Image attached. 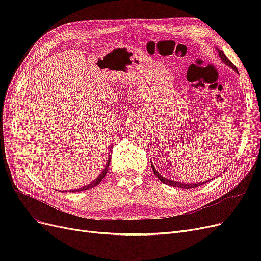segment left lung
Listing matches in <instances>:
<instances>
[{
  "mask_svg": "<svg viewBox=\"0 0 261 261\" xmlns=\"http://www.w3.org/2000/svg\"><path fill=\"white\" fill-rule=\"evenodd\" d=\"M217 51H218V53H219V57L221 58V60H222V62L224 63V64H226V65L230 66L231 68H233L236 73H239V72H238V68H236V67L234 66L233 63L225 57L224 52L221 51V50L218 49V48H217ZM151 168H152V171H153V173L155 174V176H156L158 178H159V180L162 181V183H164V184L170 185V186L179 187V188H185V189H191V188H195V187H197V186H200V185H202V184H206V183H208V181H209V180H207V181H201V183H187V184H186V183H179V181L171 180V179H169V178H165V177L161 176V174H159V172H158V171L154 169L153 164H151Z\"/></svg>",
  "mask_w": 261,
  "mask_h": 261,
  "instance_id": "1",
  "label": "left lung"
}]
</instances>
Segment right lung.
<instances>
[{
    "label": "right lung",
    "mask_w": 261,
    "mask_h": 261,
    "mask_svg": "<svg viewBox=\"0 0 261 261\" xmlns=\"http://www.w3.org/2000/svg\"><path fill=\"white\" fill-rule=\"evenodd\" d=\"M110 161H111V159H110L109 158V160H108V162H107V164H106V168L103 169V171L101 172V174L94 179L93 181H91L90 184H88V185H86V186H84V187H81V188H77V189H74V191H70L72 193H75V192H81V191H86V189H90V188H92V187H94V186H97L99 183H101V180L105 178V176H106V174H107V172H108V169H109V167H110Z\"/></svg>",
    "instance_id": "1"
}]
</instances>
